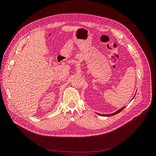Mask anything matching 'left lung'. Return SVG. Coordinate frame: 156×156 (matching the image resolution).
I'll list each match as a JSON object with an SVG mask.
<instances>
[{
	"label": "left lung",
	"instance_id": "1",
	"mask_svg": "<svg viewBox=\"0 0 156 156\" xmlns=\"http://www.w3.org/2000/svg\"><path fill=\"white\" fill-rule=\"evenodd\" d=\"M135 95L134 96V97H133V98H132V99H131V100H133V98H135ZM125 107H126V106H125V107H122V108H120L119 110H118L117 111H116V112H115L114 113H112V114H98V115H99L104 116V117H110V116H113V115H116V114H119V112H120L121 111H122V110H123V109H124Z\"/></svg>",
	"mask_w": 156,
	"mask_h": 156
}]
</instances>
